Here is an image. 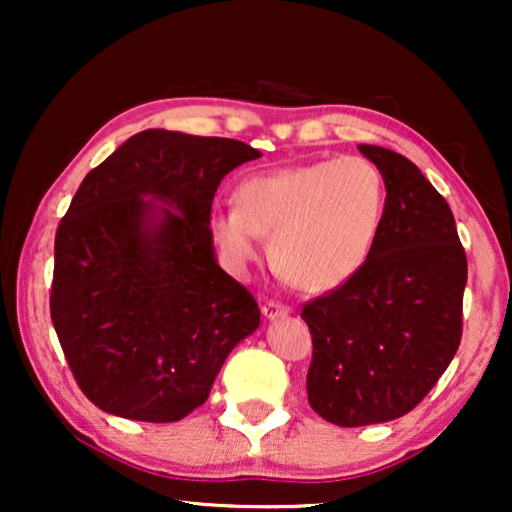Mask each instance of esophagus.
I'll return each mask as SVG.
<instances>
[{"label":"esophagus","mask_w":512,"mask_h":512,"mask_svg":"<svg viewBox=\"0 0 512 512\" xmlns=\"http://www.w3.org/2000/svg\"><path fill=\"white\" fill-rule=\"evenodd\" d=\"M289 312H291L289 307L279 305V303H275V300H270V303L263 305V317L268 319V321H275L279 317H286V314H289Z\"/></svg>","instance_id":"obj_1"}]
</instances>
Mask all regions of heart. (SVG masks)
<instances>
[{"instance_id":"obj_1","label":"heart","mask_w":512,"mask_h":512,"mask_svg":"<svg viewBox=\"0 0 512 512\" xmlns=\"http://www.w3.org/2000/svg\"><path fill=\"white\" fill-rule=\"evenodd\" d=\"M233 212L212 216V235L235 270L261 256L291 284L310 293L340 289L366 268L387 212V184L373 160H338L279 167L244 177Z\"/></svg>"}]
</instances>
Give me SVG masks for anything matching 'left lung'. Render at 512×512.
<instances>
[{
  "instance_id": "obj_1",
  "label": "left lung",
  "mask_w": 512,
  "mask_h": 512,
  "mask_svg": "<svg viewBox=\"0 0 512 512\" xmlns=\"http://www.w3.org/2000/svg\"><path fill=\"white\" fill-rule=\"evenodd\" d=\"M387 212L352 282L303 307L312 333L307 401L338 426L403 417L433 389L461 340L466 254L452 209L415 163L373 144Z\"/></svg>"
}]
</instances>
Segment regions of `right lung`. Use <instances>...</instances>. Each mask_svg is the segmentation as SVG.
Here are the masks:
<instances>
[{"instance_id":"obj_1","label":"right lung","mask_w":512,"mask_h":512,"mask_svg":"<svg viewBox=\"0 0 512 512\" xmlns=\"http://www.w3.org/2000/svg\"><path fill=\"white\" fill-rule=\"evenodd\" d=\"M254 146L144 130L86 174L55 233L51 319L83 394L109 415L179 422L261 326L209 228L221 179Z\"/></svg>"}]
</instances>
